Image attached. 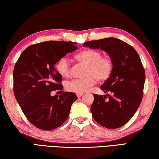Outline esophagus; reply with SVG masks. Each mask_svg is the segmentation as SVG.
Instances as JSON below:
<instances>
[{
    "label": "esophagus",
    "mask_w": 159,
    "mask_h": 159,
    "mask_svg": "<svg viewBox=\"0 0 159 159\" xmlns=\"http://www.w3.org/2000/svg\"><path fill=\"white\" fill-rule=\"evenodd\" d=\"M83 95V93H77L76 94L78 98H80V97H81Z\"/></svg>",
    "instance_id": "esophagus-1"
}]
</instances>
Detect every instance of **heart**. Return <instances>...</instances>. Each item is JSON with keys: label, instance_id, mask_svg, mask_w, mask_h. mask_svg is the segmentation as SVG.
Returning <instances> with one entry per match:
<instances>
[{"label": "heart", "instance_id": "heart-1", "mask_svg": "<svg viewBox=\"0 0 159 159\" xmlns=\"http://www.w3.org/2000/svg\"><path fill=\"white\" fill-rule=\"evenodd\" d=\"M76 60L85 66L83 79L72 80L67 82L66 89L69 92L83 93L90 90L95 84L97 80L99 82L109 79L114 69V61L109 57H102L98 50L93 49L83 50L75 55ZM55 69L61 77L67 78L70 75V65L68 60L62 57L55 64Z\"/></svg>", "mask_w": 159, "mask_h": 159}]
</instances>
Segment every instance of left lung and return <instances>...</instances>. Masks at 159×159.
<instances>
[{
    "label": "left lung",
    "mask_w": 159,
    "mask_h": 159,
    "mask_svg": "<svg viewBox=\"0 0 159 159\" xmlns=\"http://www.w3.org/2000/svg\"><path fill=\"white\" fill-rule=\"evenodd\" d=\"M83 47L105 51L114 61L109 79L100 87L111 95L94 94L90 111L97 122L109 129L121 127L135 114L143 96L145 71L137 51L127 43L115 38L90 41Z\"/></svg>",
    "instance_id": "obj_1"
}]
</instances>
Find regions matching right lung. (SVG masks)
I'll list each match as a JSON object with an SVG mask.
<instances>
[{
    "label": "right lung",
    "instance_id": "obj_1",
    "mask_svg": "<svg viewBox=\"0 0 159 159\" xmlns=\"http://www.w3.org/2000/svg\"><path fill=\"white\" fill-rule=\"evenodd\" d=\"M76 43L45 41L30 45L23 51L13 71L14 94L29 122L43 130H52L66 121L76 94L63 92L62 77L55 65L67 53L77 49Z\"/></svg>",
    "mask_w": 159,
    "mask_h": 159
}]
</instances>
